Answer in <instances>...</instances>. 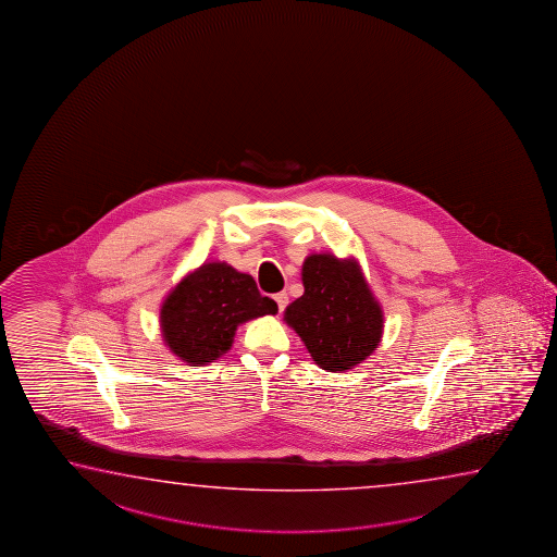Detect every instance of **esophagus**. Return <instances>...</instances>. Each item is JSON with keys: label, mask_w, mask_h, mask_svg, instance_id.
I'll use <instances>...</instances> for the list:
<instances>
[{"label": "esophagus", "mask_w": 557, "mask_h": 557, "mask_svg": "<svg viewBox=\"0 0 557 557\" xmlns=\"http://www.w3.org/2000/svg\"><path fill=\"white\" fill-rule=\"evenodd\" d=\"M274 302H276V306H278V311H284V308H286V306H288V294H286V293L274 294Z\"/></svg>", "instance_id": "obj_1"}]
</instances>
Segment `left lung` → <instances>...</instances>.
<instances>
[{
    "instance_id": "8db88e82",
    "label": "left lung",
    "mask_w": 557,
    "mask_h": 557,
    "mask_svg": "<svg viewBox=\"0 0 557 557\" xmlns=\"http://www.w3.org/2000/svg\"><path fill=\"white\" fill-rule=\"evenodd\" d=\"M302 281L304 294L286 308L284 320L302 337L315 364L343 372L370 357L384 320L359 264L310 255Z\"/></svg>"
}]
</instances>
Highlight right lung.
Returning <instances> with one entry per match:
<instances>
[{
  "mask_svg": "<svg viewBox=\"0 0 557 557\" xmlns=\"http://www.w3.org/2000/svg\"><path fill=\"white\" fill-rule=\"evenodd\" d=\"M276 311V302L259 293L253 276L226 263H208L168 296L161 331L173 355L189 364H207L232 347L239 323Z\"/></svg>",
  "mask_w": 557,
  "mask_h": 557,
  "instance_id": "right-lung-1",
  "label": "right lung"
}]
</instances>
